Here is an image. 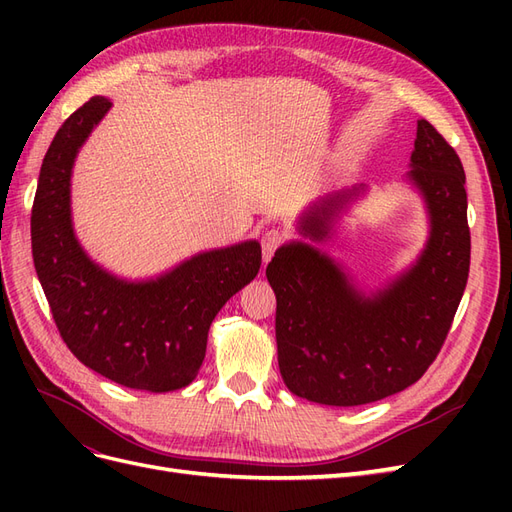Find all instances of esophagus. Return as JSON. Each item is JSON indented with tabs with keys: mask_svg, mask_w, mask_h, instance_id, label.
<instances>
[{
	"mask_svg": "<svg viewBox=\"0 0 512 512\" xmlns=\"http://www.w3.org/2000/svg\"><path fill=\"white\" fill-rule=\"evenodd\" d=\"M286 239V232L282 228H267L262 230L260 235V243H262V260L269 262L271 256L275 254L277 247H280Z\"/></svg>",
	"mask_w": 512,
	"mask_h": 512,
	"instance_id": "34e87169",
	"label": "esophagus"
}]
</instances>
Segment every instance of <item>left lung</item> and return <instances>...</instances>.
Listing matches in <instances>:
<instances>
[{"label":"left lung","instance_id":"left-lung-1","mask_svg":"<svg viewBox=\"0 0 512 512\" xmlns=\"http://www.w3.org/2000/svg\"><path fill=\"white\" fill-rule=\"evenodd\" d=\"M410 183L423 194L429 239L397 280L365 294L316 247L282 245L267 267L275 292L277 363L290 393L324 406H363L421 378L451 331L470 271L466 173L455 149L421 119ZM363 188L320 200L301 220L312 241Z\"/></svg>","mask_w":512,"mask_h":512}]
</instances>
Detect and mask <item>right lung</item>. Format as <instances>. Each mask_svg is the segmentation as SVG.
<instances>
[{
  "label": "right lung",
  "instance_id": "1",
  "mask_svg": "<svg viewBox=\"0 0 512 512\" xmlns=\"http://www.w3.org/2000/svg\"><path fill=\"white\" fill-rule=\"evenodd\" d=\"M111 100L91 98L61 126L40 168L32 209V254L53 320L70 352L121 386L166 393L188 386L205 359L209 327L224 303L258 275V241L196 254L156 280L104 271L72 228L76 153Z\"/></svg>",
  "mask_w": 512,
  "mask_h": 512
}]
</instances>
